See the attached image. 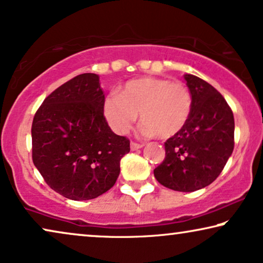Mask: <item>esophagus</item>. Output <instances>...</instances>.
Here are the masks:
<instances>
[{
	"instance_id": "obj_1",
	"label": "esophagus",
	"mask_w": 263,
	"mask_h": 263,
	"mask_svg": "<svg viewBox=\"0 0 263 263\" xmlns=\"http://www.w3.org/2000/svg\"><path fill=\"white\" fill-rule=\"evenodd\" d=\"M143 145H141V143H138V142H132L130 143V149L132 151H138L140 148H142Z\"/></svg>"
}]
</instances>
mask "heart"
I'll list each match as a JSON object with an SVG mask.
<instances>
[{
  "label": "heart",
  "instance_id": "heart-1",
  "mask_svg": "<svg viewBox=\"0 0 263 263\" xmlns=\"http://www.w3.org/2000/svg\"><path fill=\"white\" fill-rule=\"evenodd\" d=\"M193 97L182 82L163 78H141L128 81L120 93L111 92L104 99L107 123L117 134H125L138 118L143 122V135L170 139L188 123Z\"/></svg>",
  "mask_w": 263,
  "mask_h": 263
}]
</instances>
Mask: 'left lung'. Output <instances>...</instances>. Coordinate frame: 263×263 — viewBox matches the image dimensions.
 <instances>
[{
	"mask_svg": "<svg viewBox=\"0 0 263 263\" xmlns=\"http://www.w3.org/2000/svg\"><path fill=\"white\" fill-rule=\"evenodd\" d=\"M193 110L185 128L165 142V159L154 177L168 189L195 192L220 175L233 151L235 120L220 93L202 79L185 74Z\"/></svg>",
	"mask_w": 263,
	"mask_h": 263,
	"instance_id": "1",
	"label": "left lung"
}]
</instances>
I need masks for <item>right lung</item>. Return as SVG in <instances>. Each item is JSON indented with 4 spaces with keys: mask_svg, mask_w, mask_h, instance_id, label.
<instances>
[{
    "mask_svg": "<svg viewBox=\"0 0 263 263\" xmlns=\"http://www.w3.org/2000/svg\"><path fill=\"white\" fill-rule=\"evenodd\" d=\"M99 77L80 74L46 97L32 123V159L50 188L75 201L112 188L130 142L104 117Z\"/></svg>",
    "mask_w": 263,
    "mask_h": 263,
    "instance_id": "right-lung-1",
    "label": "right lung"
}]
</instances>
